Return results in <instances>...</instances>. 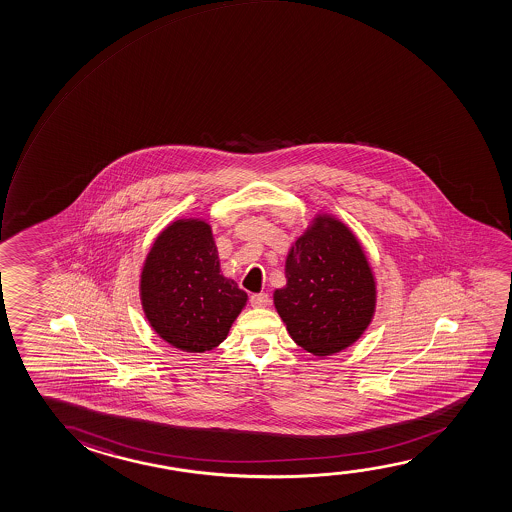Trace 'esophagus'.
<instances>
[{
    "label": "esophagus",
    "instance_id": "esophagus-1",
    "mask_svg": "<svg viewBox=\"0 0 512 512\" xmlns=\"http://www.w3.org/2000/svg\"><path fill=\"white\" fill-rule=\"evenodd\" d=\"M250 303H252L253 308H266L267 304H269V296H267L266 292L253 294Z\"/></svg>",
    "mask_w": 512,
    "mask_h": 512
}]
</instances>
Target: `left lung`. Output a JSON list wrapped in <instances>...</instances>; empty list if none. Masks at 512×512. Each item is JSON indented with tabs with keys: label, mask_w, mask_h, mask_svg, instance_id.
Listing matches in <instances>:
<instances>
[{
	"label": "left lung",
	"mask_w": 512,
	"mask_h": 512,
	"mask_svg": "<svg viewBox=\"0 0 512 512\" xmlns=\"http://www.w3.org/2000/svg\"><path fill=\"white\" fill-rule=\"evenodd\" d=\"M276 312L290 338L313 356L340 354L370 327L377 310V280L361 241L347 223L317 213L285 259Z\"/></svg>",
	"instance_id": "8db88e82"
}]
</instances>
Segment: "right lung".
I'll use <instances>...</instances> for the list:
<instances>
[{
  "label": "right lung",
  "instance_id": "right-lung-1",
  "mask_svg": "<svg viewBox=\"0 0 512 512\" xmlns=\"http://www.w3.org/2000/svg\"><path fill=\"white\" fill-rule=\"evenodd\" d=\"M139 294L151 329L188 354L216 349L248 303L245 290L223 275L204 218H178L155 237L142 262Z\"/></svg>",
  "mask_w": 512,
  "mask_h": 512
}]
</instances>
